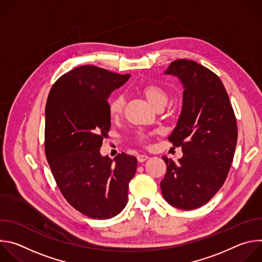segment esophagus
<instances>
[{"instance_id":"obj_1","label":"esophagus","mask_w":262,"mask_h":262,"mask_svg":"<svg viewBox=\"0 0 262 262\" xmlns=\"http://www.w3.org/2000/svg\"><path fill=\"white\" fill-rule=\"evenodd\" d=\"M137 158H138V161H139L140 163H143V162H145L146 160L149 159V157H148L147 155H139Z\"/></svg>"}]
</instances>
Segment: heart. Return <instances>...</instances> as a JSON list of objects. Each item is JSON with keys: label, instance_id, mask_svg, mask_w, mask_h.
Segmentation results:
<instances>
[{"label": "heart", "instance_id": "1", "mask_svg": "<svg viewBox=\"0 0 262 262\" xmlns=\"http://www.w3.org/2000/svg\"><path fill=\"white\" fill-rule=\"evenodd\" d=\"M142 93L147 98V100L150 102L156 108L163 107L169 98L168 91L161 85L150 83L146 84L141 88ZM125 104V100L122 94H115L112 96V98L108 101V114L112 119H117L123 112ZM138 140L142 143H145L147 140V135L144 133L138 134Z\"/></svg>", "mask_w": 262, "mask_h": 262}]
</instances>
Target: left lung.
<instances>
[{
  "instance_id": "obj_1",
  "label": "left lung",
  "mask_w": 262,
  "mask_h": 262,
  "mask_svg": "<svg viewBox=\"0 0 262 262\" xmlns=\"http://www.w3.org/2000/svg\"><path fill=\"white\" fill-rule=\"evenodd\" d=\"M166 74L183 86L182 110L168 138L181 147L178 163L163 157L167 172L161 181L165 200L191 210L206 204L225 182L237 142V124L227 91L214 72L195 61L170 63Z\"/></svg>"
}]
</instances>
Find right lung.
<instances>
[{"label":"right lung","mask_w":262,"mask_h":262,"mask_svg":"<svg viewBox=\"0 0 262 262\" xmlns=\"http://www.w3.org/2000/svg\"><path fill=\"white\" fill-rule=\"evenodd\" d=\"M129 77L83 65L60 77L47 100L45 150L53 176L66 201L92 219L121 212L137 170L134 156L111 160L99 152L111 127L107 98Z\"/></svg>","instance_id":"1"}]
</instances>
